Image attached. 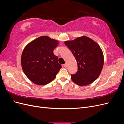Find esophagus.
<instances>
[{
	"label": "esophagus",
	"mask_w": 124,
	"mask_h": 124,
	"mask_svg": "<svg viewBox=\"0 0 124 124\" xmlns=\"http://www.w3.org/2000/svg\"><path fill=\"white\" fill-rule=\"evenodd\" d=\"M63 66H64V67H65V68H67V66H68V65H67V63H65L64 65H63Z\"/></svg>",
	"instance_id": "obj_1"
}]
</instances>
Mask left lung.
<instances>
[{
    "label": "left lung",
    "instance_id": "obj_1",
    "mask_svg": "<svg viewBox=\"0 0 124 124\" xmlns=\"http://www.w3.org/2000/svg\"><path fill=\"white\" fill-rule=\"evenodd\" d=\"M78 63V71L71 74L76 84L83 86L93 83L102 70L104 56L99 45L88 37L83 36L73 40L65 41Z\"/></svg>",
    "mask_w": 124,
    "mask_h": 124
}]
</instances>
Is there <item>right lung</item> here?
<instances>
[{
  "label": "right lung",
  "mask_w": 124,
  "mask_h": 124,
  "mask_svg": "<svg viewBox=\"0 0 124 124\" xmlns=\"http://www.w3.org/2000/svg\"><path fill=\"white\" fill-rule=\"evenodd\" d=\"M58 41L46 36L38 37L29 42L21 56V66L24 73L32 83L46 85L53 81L62 68L53 50Z\"/></svg>",
  "instance_id": "add662e5"
}]
</instances>
